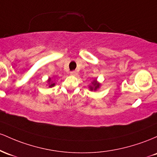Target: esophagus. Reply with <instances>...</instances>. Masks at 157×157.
Returning a JSON list of instances; mask_svg holds the SVG:
<instances>
[{
  "mask_svg": "<svg viewBox=\"0 0 157 157\" xmlns=\"http://www.w3.org/2000/svg\"><path fill=\"white\" fill-rule=\"evenodd\" d=\"M70 74H71L72 75H76L77 74H78V73H77V72L75 71V70H73V71L70 72Z\"/></svg>",
  "mask_w": 157,
  "mask_h": 157,
  "instance_id": "esophagus-1",
  "label": "esophagus"
}]
</instances>
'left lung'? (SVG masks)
Masks as SVG:
<instances>
[{
  "label": "left lung",
  "mask_w": 157,
  "mask_h": 157,
  "mask_svg": "<svg viewBox=\"0 0 157 157\" xmlns=\"http://www.w3.org/2000/svg\"><path fill=\"white\" fill-rule=\"evenodd\" d=\"M99 86H100V84L98 83L97 81H96V79H94V80H93V82H92V85L90 86L89 87H90V90L91 91L96 90L98 88H99Z\"/></svg>",
  "instance_id": "1"
}]
</instances>
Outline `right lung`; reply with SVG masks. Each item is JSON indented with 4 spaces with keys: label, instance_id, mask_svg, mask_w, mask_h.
Wrapping results in <instances>:
<instances>
[{
    "label": "right lung",
    "instance_id": "obj_1",
    "mask_svg": "<svg viewBox=\"0 0 157 157\" xmlns=\"http://www.w3.org/2000/svg\"><path fill=\"white\" fill-rule=\"evenodd\" d=\"M48 83H49V87H54L55 86V83H53V82H52V80H51V78H50L48 79Z\"/></svg>",
    "mask_w": 157,
    "mask_h": 157
}]
</instances>
